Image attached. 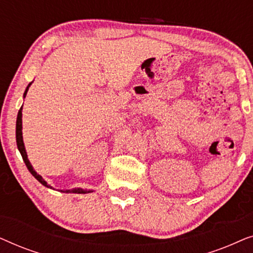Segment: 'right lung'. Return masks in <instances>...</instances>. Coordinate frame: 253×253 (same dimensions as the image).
Wrapping results in <instances>:
<instances>
[{
	"instance_id": "1",
	"label": "right lung",
	"mask_w": 253,
	"mask_h": 253,
	"mask_svg": "<svg viewBox=\"0 0 253 253\" xmlns=\"http://www.w3.org/2000/svg\"><path fill=\"white\" fill-rule=\"evenodd\" d=\"M30 85L27 86L26 89H25V93H24V98L26 96V93L29 91V87ZM22 108L19 109L18 112V115H17V122H16V141H17V147H18V150L20 152V154H22V158L24 162H25L27 169H29L31 174H32L34 177H36L38 181H39L41 184L47 186V188H50L49 185L47 184V182L44 181V179L41 177V176L38 174V172L34 170L32 166H31L29 159H27V154H26V151H25V147H24V141H23V136H22ZM62 192H74V193H88V192H92V191H87V190H83V189H72V190H67V191H64V190H61Z\"/></svg>"
}]
</instances>
